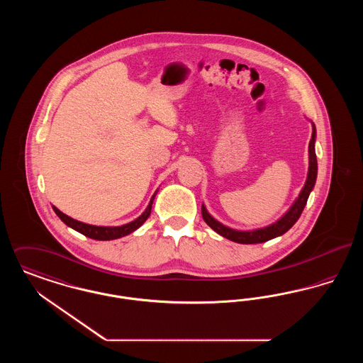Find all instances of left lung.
Segmentation results:
<instances>
[{"label":"left lung","mask_w":363,"mask_h":363,"mask_svg":"<svg viewBox=\"0 0 363 363\" xmlns=\"http://www.w3.org/2000/svg\"><path fill=\"white\" fill-rule=\"evenodd\" d=\"M314 140H315V128L313 125V133H311V140L309 143V174H308V179L306 184L303 186L302 191L299 193V197L296 199V201L294 203L293 207L290 208V211L280 219L277 223L268 225L265 228H259L255 231H237L233 228H228L225 225L219 223L218 220H215L209 213L204 206H201V215L203 219L213 231H216L218 234H220L222 237H225L230 241L237 242V243H261V242L269 241L272 238H277L279 235L284 234L286 231H289L294 223L299 219L303 208L308 203L309 194L311 189L315 184V178H317V157H315V151H314Z\"/></svg>","instance_id":"8db88e82"}]
</instances>
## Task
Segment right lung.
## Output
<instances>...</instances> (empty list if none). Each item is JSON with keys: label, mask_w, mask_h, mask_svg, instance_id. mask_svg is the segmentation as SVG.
<instances>
[{"label": "right lung", "mask_w": 363, "mask_h": 363, "mask_svg": "<svg viewBox=\"0 0 363 363\" xmlns=\"http://www.w3.org/2000/svg\"><path fill=\"white\" fill-rule=\"evenodd\" d=\"M154 197H155V194L152 196V199H151L148 207L143 212L141 216H138L136 220H133V222H130V223H128V225H120V227H99V225H86V223H82V222H79V220L72 219L68 215L62 213L60 209H57L55 207H52V209H54V212L58 215V218H60L65 225H69L73 230H76V231H79V233H82L83 235H86L88 238L98 240V241H110V240H117V238L125 237V235L133 233L135 230H138V227L148 219V216H150V213H151Z\"/></svg>", "instance_id": "obj_1"}]
</instances>
